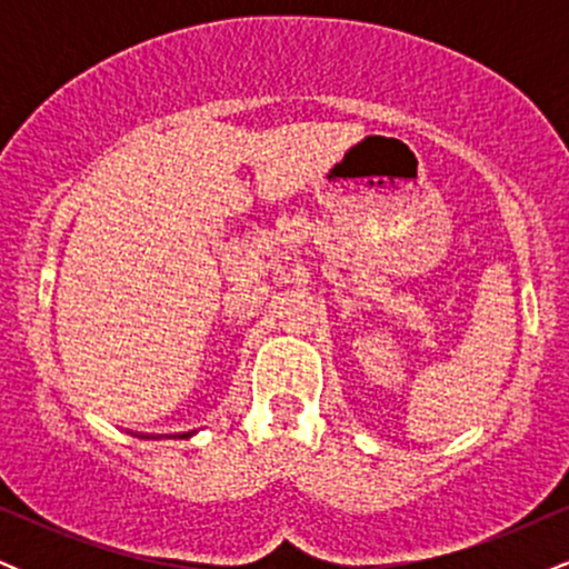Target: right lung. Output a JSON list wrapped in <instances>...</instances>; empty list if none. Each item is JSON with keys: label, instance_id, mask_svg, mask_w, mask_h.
<instances>
[{"label": "right lung", "instance_id": "add662e5", "mask_svg": "<svg viewBox=\"0 0 569 569\" xmlns=\"http://www.w3.org/2000/svg\"><path fill=\"white\" fill-rule=\"evenodd\" d=\"M192 433H194V430H192ZM192 433H179V436H173V439H189V436H192ZM136 436H139V439H171V436H143V433H136Z\"/></svg>", "mask_w": 569, "mask_h": 569}]
</instances>
